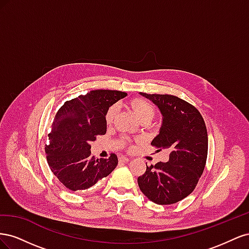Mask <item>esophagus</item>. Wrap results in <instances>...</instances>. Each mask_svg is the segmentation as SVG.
<instances>
[{"label": "esophagus", "mask_w": 249, "mask_h": 249, "mask_svg": "<svg viewBox=\"0 0 249 249\" xmlns=\"http://www.w3.org/2000/svg\"><path fill=\"white\" fill-rule=\"evenodd\" d=\"M129 160H130L129 158L125 157V156H120V157H119V161H120V162H127Z\"/></svg>", "instance_id": "1"}]
</instances>
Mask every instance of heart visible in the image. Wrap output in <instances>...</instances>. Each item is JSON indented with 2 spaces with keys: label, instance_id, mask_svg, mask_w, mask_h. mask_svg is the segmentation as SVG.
<instances>
[{
  "label": "heart",
  "instance_id": "heart-1",
  "mask_svg": "<svg viewBox=\"0 0 249 249\" xmlns=\"http://www.w3.org/2000/svg\"><path fill=\"white\" fill-rule=\"evenodd\" d=\"M130 108L134 112V114L137 116V118L140 120V122H143V120H150L154 115H155V107L154 105L150 103L148 100L144 99V97H134L130 102ZM117 112V107L115 105L111 106L107 112L106 115H105V119H106V123L108 124H111L113 123V120L115 118ZM123 142L126 145L127 144V140L125 138L123 139Z\"/></svg>",
  "mask_w": 249,
  "mask_h": 249
}]
</instances>
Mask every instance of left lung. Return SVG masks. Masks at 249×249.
Segmentation results:
<instances>
[{"label": "left lung", "mask_w": 249, "mask_h": 249, "mask_svg": "<svg viewBox=\"0 0 249 249\" xmlns=\"http://www.w3.org/2000/svg\"><path fill=\"white\" fill-rule=\"evenodd\" d=\"M141 95L159 108L160 132L152 145L170 149L168 162L147 166L138 178L141 192L158 205H171L191 194L202 175L208 156L205 120L191 104L170 94Z\"/></svg>", "instance_id": "8db88e82"}]
</instances>
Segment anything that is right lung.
I'll return each mask as SVG.
<instances>
[{
    "label": "right lung",
    "mask_w": 249,
    "mask_h": 249,
    "mask_svg": "<svg viewBox=\"0 0 249 249\" xmlns=\"http://www.w3.org/2000/svg\"><path fill=\"white\" fill-rule=\"evenodd\" d=\"M124 96L118 90H92L65 102L58 110L44 149L52 172L70 190L88 189L117 166L115 154L109 159H95L90 143L97 135L106 134V112Z\"/></svg>",
    "instance_id": "right-lung-1"
}]
</instances>
